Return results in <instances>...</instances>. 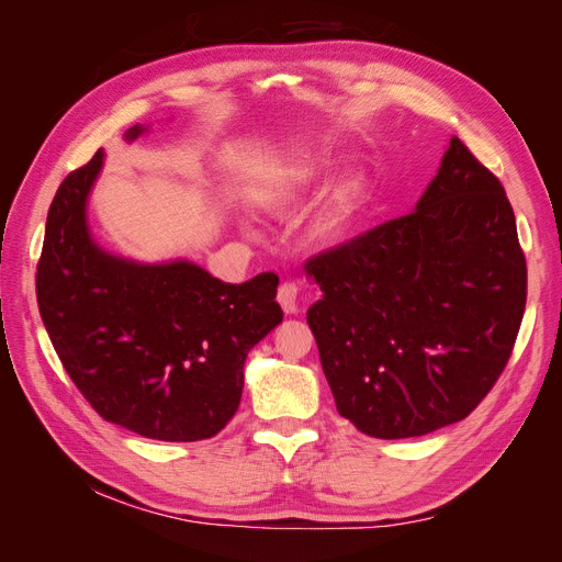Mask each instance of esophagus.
Returning <instances> with one entry per match:
<instances>
[{"label": "esophagus", "instance_id": "esophagus-1", "mask_svg": "<svg viewBox=\"0 0 562 562\" xmlns=\"http://www.w3.org/2000/svg\"><path fill=\"white\" fill-rule=\"evenodd\" d=\"M277 300L281 304V310L285 314H295L297 312V285L285 281L279 285V293H277Z\"/></svg>", "mask_w": 562, "mask_h": 562}]
</instances>
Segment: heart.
Returning a JSON list of instances; mask_svg holds the SVG:
<instances>
[{"label": "heart", "mask_w": 562, "mask_h": 562, "mask_svg": "<svg viewBox=\"0 0 562 562\" xmlns=\"http://www.w3.org/2000/svg\"><path fill=\"white\" fill-rule=\"evenodd\" d=\"M330 178V161L323 155H300L277 168V173L265 184L260 203L262 209L285 215L302 209L312 196H316L323 184ZM359 178H345L337 187L335 196L314 225V239L321 244H337L345 239L349 223L356 211V199H359Z\"/></svg>", "instance_id": "1"}]
</instances>
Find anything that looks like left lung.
<instances>
[{"instance_id": "1", "label": "left lung", "mask_w": 562, "mask_h": 562, "mask_svg": "<svg viewBox=\"0 0 562 562\" xmlns=\"http://www.w3.org/2000/svg\"><path fill=\"white\" fill-rule=\"evenodd\" d=\"M307 274L337 413L372 438L464 419L512 359L527 297L516 215L457 135L413 213L316 255Z\"/></svg>"}]
</instances>
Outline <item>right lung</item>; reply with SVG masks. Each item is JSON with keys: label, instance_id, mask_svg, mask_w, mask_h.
Returning a JSON list of instances; mask_svg holds the SVG:
<instances>
[{"label": "right lung", "instance_id": "right-lung-1", "mask_svg": "<svg viewBox=\"0 0 562 562\" xmlns=\"http://www.w3.org/2000/svg\"><path fill=\"white\" fill-rule=\"evenodd\" d=\"M145 126L126 131L135 140ZM103 149L50 201L37 302L63 368L93 411L133 434L192 443L225 429L248 351L283 321L279 277L225 283L194 262L140 265L100 248L87 201Z\"/></svg>", "mask_w": 562, "mask_h": 562}]
</instances>
